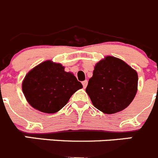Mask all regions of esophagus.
<instances>
[{
	"instance_id": "34e87169",
	"label": "esophagus",
	"mask_w": 158,
	"mask_h": 158,
	"mask_svg": "<svg viewBox=\"0 0 158 158\" xmlns=\"http://www.w3.org/2000/svg\"><path fill=\"white\" fill-rule=\"evenodd\" d=\"M82 85H83L84 89H85L87 87V85H88V81H85L82 82Z\"/></svg>"
}]
</instances>
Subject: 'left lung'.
Listing matches in <instances>:
<instances>
[{
	"instance_id": "8db88e82",
	"label": "left lung",
	"mask_w": 158,
	"mask_h": 158,
	"mask_svg": "<svg viewBox=\"0 0 158 158\" xmlns=\"http://www.w3.org/2000/svg\"><path fill=\"white\" fill-rule=\"evenodd\" d=\"M137 90V72L122 59L108 56L95 64L85 91L95 108L111 114L128 106Z\"/></svg>"
}]
</instances>
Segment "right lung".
Wrapping results in <instances>:
<instances>
[{
    "mask_svg": "<svg viewBox=\"0 0 158 158\" xmlns=\"http://www.w3.org/2000/svg\"><path fill=\"white\" fill-rule=\"evenodd\" d=\"M64 69L60 63L46 60L27 73L22 89L32 107L54 114L67 103L74 92L83 88L73 73Z\"/></svg>",
    "mask_w": 158,
    "mask_h": 158,
    "instance_id": "right-lung-1",
    "label": "right lung"
}]
</instances>
